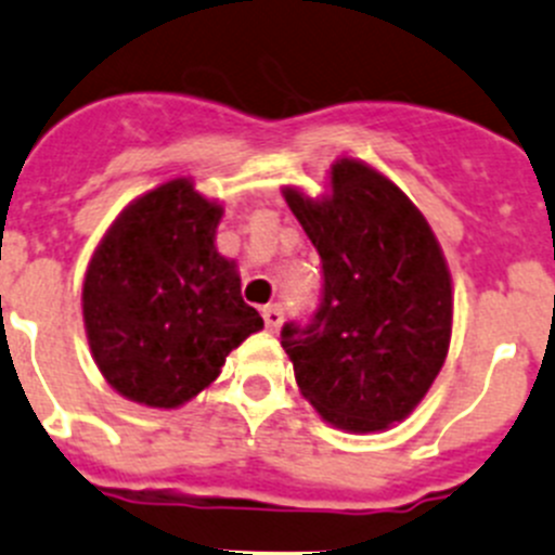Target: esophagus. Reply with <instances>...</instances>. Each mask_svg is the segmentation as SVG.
<instances>
[{
	"mask_svg": "<svg viewBox=\"0 0 555 555\" xmlns=\"http://www.w3.org/2000/svg\"><path fill=\"white\" fill-rule=\"evenodd\" d=\"M261 315H263V324H267L269 332H278L283 324V308L281 305H267V308H261Z\"/></svg>",
	"mask_w": 555,
	"mask_h": 555,
	"instance_id": "34e87169",
	"label": "esophagus"
}]
</instances>
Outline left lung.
I'll return each instance as SVG.
<instances>
[{"mask_svg": "<svg viewBox=\"0 0 555 555\" xmlns=\"http://www.w3.org/2000/svg\"><path fill=\"white\" fill-rule=\"evenodd\" d=\"M332 193L286 188L321 256L324 286L310 324L281 343L299 392L330 425L387 430L439 376L452 335V278L439 240L409 195L362 160H337Z\"/></svg>", "mask_w": 555, "mask_h": 555, "instance_id": "obj_1", "label": "left lung"}]
</instances>
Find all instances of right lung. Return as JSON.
<instances>
[{
    "instance_id": "right-lung-1",
    "label": "right lung",
    "mask_w": 555,
    "mask_h": 555,
    "mask_svg": "<svg viewBox=\"0 0 555 555\" xmlns=\"http://www.w3.org/2000/svg\"><path fill=\"white\" fill-rule=\"evenodd\" d=\"M223 207L190 179L139 195L105 231L83 278V326L105 382L152 409H177L220 376L263 326L236 263L215 247Z\"/></svg>"
}]
</instances>
